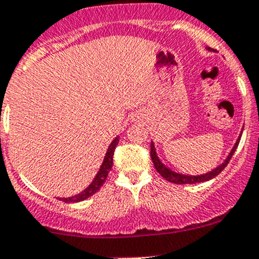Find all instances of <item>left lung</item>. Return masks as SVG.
<instances>
[{"instance_id": "left-lung-1", "label": "left lung", "mask_w": 259, "mask_h": 259, "mask_svg": "<svg viewBox=\"0 0 259 259\" xmlns=\"http://www.w3.org/2000/svg\"><path fill=\"white\" fill-rule=\"evenodd\" d=\"M209 49H210V48H209ZM239 140H240V137L238 138L237 143H235V145L233 147L232 152H230V154L228 155V158L224 160V163H223V164H220L219 167H217L215 169H212L211 172L206 173V175H201V176L180 175V173L172 172L170 169H168V168L165 167V165H163L162 162L158 159L157 153H155V149H154V145H153V143L150 144V157H152V160H153V163H154V167H155V169H157V172L159 173V175L162 176L164 180H167L168 182L177 183V185H186V183H191V185H192V183L205 182V181H209V180H211V178L217 177V176L219 175V173L222 172V170L224 169L225 167H227L228 163L230 162V159H232V157H233V154H234L235 149L238 148V144H239Z\"/></svg>"}]
</instances>
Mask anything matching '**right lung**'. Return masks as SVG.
I'll return each mask as SVG.
<instances>
[{"instance_id":"obj_1","label":"right lung","mask_w":259,"mask_h":259,"mask_svg":"<svg viewBox=\"0 0 259 259\" xmlns=\"http://www.w3.org/2000/svg\"><path fill=\"white\" fill-rule=\"evenodd\" d=\"M117 143H119V139H117V138H115V139L112 140L111 144H110L109 149H107L106 155H105L104 163H102L99 173L96 175L95 180L92 181L91 185H90L89 187L83 191V192H81L79 195H76V196L68 197V199H59V200H62V201H64V202H79V201H83V200L89 199V197L92 196L94 193H96L97 191L101 188V186L104 185L105 181H106V178H107V176H109V172L111 170L112 159H114V152H115V148H116Z\"/></svg>"}]
</instances>
